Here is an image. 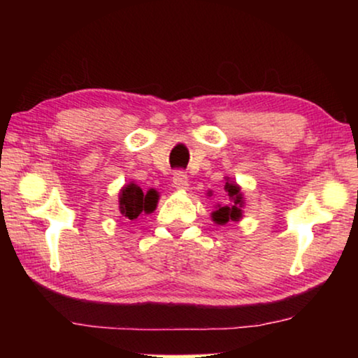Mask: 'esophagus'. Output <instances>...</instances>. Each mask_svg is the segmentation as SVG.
Listing matches in <instances>:
<instances>
[{"mask_svg": "<svg viewBox=\"0 0 358 358\" xmlns=\"http://www.w3.org/2000/svg\"><path fill=\"white\" fill-rule=\"evenodd\" d=\"M173 185L176 189L179 190H185L189 187V179H187V174L184 173V171H176L174 176H173Z\"/></svg>", "mask_w": 358, "mask_h": 358, "instance_id": "1", "label": "esophagus"}]
</instances>
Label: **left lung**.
Instances as JSON below:
<instances>
[{"mask_svg":"<svg viewBox=\"0 0 358 358\" xmlns=\"http://www.w3.org/2000/svg\"><path fill=\"white\" fill-rule=\"evenodd\" d=\"M228 180V179H227ZM224 190H227L229 202L224 205H218L217 210L212 213V220L217 224H227L229 222H239L243 217V207H244V199L241 187L236 182H228L224 184Z\"/></svg>","mask_w":358,"mask_h":358,"instance_id":"8db88e82","label":"left lung"}]
</instances>
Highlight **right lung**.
I'll return each mask as SVG.
<instances>
[{"label": "right lung", "instance_id": "1", "mask_svg": "<svg viewBox=\"0 0 358 358\" xmlns=\"http://www.w3.org/2000/svg\"><path fill=\"white\" fill-rule=\"evenodd\" d=\"M159 194L155 189H150L148 192H143L138 185L130 182L125 187H122L119 195L120 213L129 220H136L140 215L155 212L156 203H158Z\"/></svg>", "mask_w": 358, "mask_h": 358}]
</instances>
